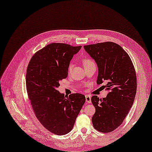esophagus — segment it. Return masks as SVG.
I'll list each match as a JSON object with an SVG mask.
<instances>
[{"label":"esophagus","mask_w":152,"mask_h":152,"mask_svg":"<svg viewBox=\"0 0 152 152\" xmlns=\"http://www.w3.org/2000/svg\"><path fill=\"white\" fill-rule=\"evenodd\" d=\"M86 100L88 103H91V97L89 95H86Z\"/></svg>","instance_id":"1"}]
</instances>
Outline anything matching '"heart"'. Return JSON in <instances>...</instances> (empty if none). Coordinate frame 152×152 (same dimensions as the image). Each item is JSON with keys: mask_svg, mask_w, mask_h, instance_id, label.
Returning a JSON list of instances; mask_svg holds the SVG:
<instances>
[{"mask_svg": "<svg viewBox=\"0 0 152 152\" xmlns=\"http://www.w3.org/2000/svg\"><path fill=\"white\" fill-rule=\"evenodd\" d=\"M82 62H83V65H84V68L88 66H89V65H91V64H94V63L93 61H92L91 60V59H89V58H84L83 60V61H82ZM71 67H72V65L70 64L69 66V68H68V69H69V71L71 70Z\"/></svg>", "mask_w": 152, "mask_h": 152, "instance_id": "heart-1", "label": "heart"}]
</instances>
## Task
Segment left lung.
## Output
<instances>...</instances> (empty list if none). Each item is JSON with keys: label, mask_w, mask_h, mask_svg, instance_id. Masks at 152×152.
<instances>
[{"label": "left lung", "mask_w": 152, "mask_h": 152, "mask_svg": "<svg viewBox=\"0 0 152 152\" xmlns=\"http://www.w3.org/2000/svg\"><path fill=\"white\" fill-rule=\"evenodd\" d=\"M98 68L97 84L107 81L104 88L109 91L106 97H91L96 109L92 118L93 127L109 133L122 124L135 99L137 77L129 55L117 43L104 42L84 46Z\"/></svg>", "instance_id": "obj_1"}]
</instances>
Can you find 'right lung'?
<instances>
[{
	"label": "right lung",
	"instance_id": "obj_1",
	"mask_svg": "<svg viewBox=\"0 0 152 152\" xmlns=\"http://www.w3.org/2000/svg\"><path fill=\"white\" fill-rule=\"evenodd\" d=\"M81 48L53 43L35 53L28 65L26 87L35 114L43 127L54 134L65 135L72 129L86 101L83 94L64 96L57 90L66 78L70 61Z\"/></svg>",
	"mask_w": 152,
	"mask_h": 152
}]
</instances>
